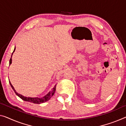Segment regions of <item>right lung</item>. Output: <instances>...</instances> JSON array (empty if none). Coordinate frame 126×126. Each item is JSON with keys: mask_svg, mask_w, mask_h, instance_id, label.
I'll return each instance as SVG.
<instances>
[{"mask_svg": "<svg viewBox=\"0 0 126 126\" xmlns=\"http://www.w3.org/2000/svg\"><path fill=\"white\" fill-rule=\"evenodd\" d=\"M15 49H16V48H15L14 51H13L12 54L11 58L10 59V60H9V65H10L12 63V56L13 52H14L15 51ZM9 83H10V85H11L12 88L13 90L14 91V92H15V94H16V95L18 96L19 97H20L21 99L24 100V101H25L32 102V103H34V104H41V103H43V102H45L46 101H48V100H49L50 98L52 97V96L54 94H55V91H56V85H55V87H54L53 89L52 90V91H50L49 92H48L46 96H44V97H41V98L30 97H27L22 96V94H19L17 92H16V90H15V88H14V87H13V86H12V85L10 81H9Z\"/></svg>", "mask_w": 126, "mask_h": 126, "instance_id": "right-lung-1", "label": "right lung"}]
</instances>
